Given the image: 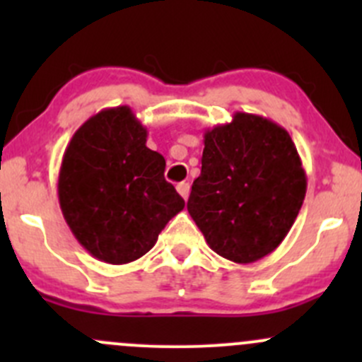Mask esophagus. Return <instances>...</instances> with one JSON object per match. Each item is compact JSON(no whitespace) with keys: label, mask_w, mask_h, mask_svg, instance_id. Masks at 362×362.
<instances>
[{"label":"esophagus","mask_w":362,"mask_h":362,"mask_svg":"<svg viewBox=\"0 0 362 362\" xmlns=\"http://www.w3.org/2000/svg\"><path fill=\"white\" fill-rule=\"evenodd\" d=\"M177 191H178V194L182 196V198L187 199L189 192H191V185H189V182H180V184L177 185Z\"/></svg>","instance_id":"34e87169"}]
</instances>
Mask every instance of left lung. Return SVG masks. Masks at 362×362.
I'll list each match as a JSON object with an SVG mask.
<instances>
[{"label":"left lung","instance_id":"1","mask_svg":"<svg viewBox=\"0 0 362 362\" xmlns=\"http://www.w3.org/2000/svg\"><path fill=\"white\" fill-rule=\"evenodd\" d=\"M203 141L189 214L218 255L259 261L286 238L306 194L293 138L266 117L236 112L231 122L204 131Z\"/></svg>","mask_w":362,"mask_h":362}]
</instances>
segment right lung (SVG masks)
<instances>
[{"mask_svg":"<svg viewBox=\"0 0 362 362\" xmlns=\"http://www.w3.org/2000/svg\"><path fill=\"white\" fill-rule=\"evenodd\" d=\"M166 160L147 147V127L129 107L105 108L75 131L57 196L80 245L108 264L147 254L185 203L164 180Z\"/></svg>","mask_w":362,"mask_h":362,"instance_id":"add662e5","label":"right lung"}]
</instances>
